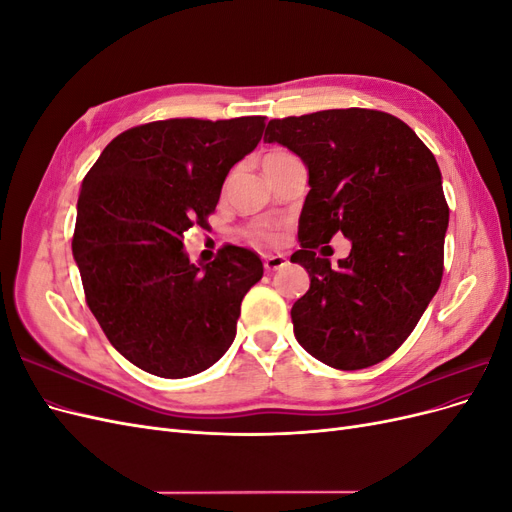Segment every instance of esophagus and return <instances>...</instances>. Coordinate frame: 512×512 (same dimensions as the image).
Here are the masks:
<instances>
[{
  "mask_svg": "<svg viewBox=\"0 0 512 512\" xmlns=\"http://www.w3.org/2000/svg\"><path fill=\"white\" fill-rule=\"evenodd\" d=\"M288 265V258L282 254H269L265 256V269L267 271H277V269H284Z\"/></svg>",
  "mask_w": 512,
  "mask_h": 512,
  "instance_id": "34e87169",
  "label": "esophagus"
}]
</instances>
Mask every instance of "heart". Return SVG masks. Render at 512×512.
I'll use <instances>...</instances> for the list:
<instances>
[{
	"mask_svg": "<svg viewBox=\"0 0 512 512\" xmlns=\"http://www.w3.org/2000/svg\"><path fill=\"white\" fill-rule=\"evenodd\" d=\"M269 156H280V153H269ZM247 239L256 243H275L280 239V235H277V230L271 226H254L247 230Z\"/></svg>",
	"mask_w": 512,
	"mask_h": 512,
	"instance_id": "heart-1",
	"label": "heart"
}]
</instances>
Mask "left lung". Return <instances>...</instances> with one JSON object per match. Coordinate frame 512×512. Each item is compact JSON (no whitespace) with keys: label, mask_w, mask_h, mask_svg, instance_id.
Here are the masks:
<instances>
[{"label":"left lung","mask_w":512,"mask_h":512,"mask_svg":"<svg viewBox=\"0 0 512 512\" xmlns=\"http://www.w3.org/2000/svg\"><path fill=\"white\" fill-rule=\"evenodd\" d=\"M265 141L297 153L309 175L290 256L309 273L290 312L294 337L335 369L384 361L442 282L448 207L436 158L404 121L369 108L271 119ZM335 231L353 250L331 268L315 247Z\"/></svg>","instance_id":"1"}]
</instances>
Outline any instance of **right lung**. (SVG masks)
Wrapping results in <instances>:
<instances>
[{
  "mask_svg": "<svg viewBox=\"0 0 512 512\" xmlns=\"http://www.w3.org/2000/svg\"><path fill=\"white\" fill-rule=\"evenodd\" d=\"M262 130L265 117L145 123L113 138L83 179L72 254L85 299L108 342L147 374H200L235 339L262 262L228 245L196 267L183 235L207 226L228 170Z\"/></svg>",
  "mask_w": 512,
  "mask_h": 512,
  "instance_id": "right-lung-1",
  "label": "right lung"
}]
</instances>
